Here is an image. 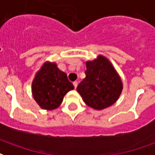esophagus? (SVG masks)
<instances>
[{
  "mask_svg": "<svg viewBox=\"0 0 155 155\" xmlns=\"http://www.w3.org/2000/svg\"><path fill=\"white\" fill-rule=\"evenodd\" d=\"M73 84H74V88L76 89V87H77V85H78V82H77V81H74V83H73Z\"/></svg>",
  "mask_w": 155,
  "mask_h": 155,
  "instance_id": "esophagus-1",
  "label": "esophagus"
}]
</instances>
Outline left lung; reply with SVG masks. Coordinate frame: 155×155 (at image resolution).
I'll return each mask as SVG.
<instances>
[{
	"instance_id": "left-lung-1",
	"label": "left lung",
	"mask_w": 155,
	"mask_h": 155,
	"mask_svg": "<svg viewBox=\"0 0 155 155\" xmlns=\"http://www.w3.org/2000/svg\"><path fill=\"white\" fill-rule=\"evenodd\" d=\"M85 74L76 89L86 105L95 110H103L115 104L123 84L107 57L98 55L94 60L86 61Z\"/></svg>"
}]
</instances>
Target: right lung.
<instances>
[{
    "label": "right lung",
    "instance_id": "obj_1",
    "mask_svg": "<svg viewBox=\"0 0 155 155\" xmlns=\"http://www.w3.org/2000/svg\"><path fill=\"white\" fill-rule=\"evenodd\" d=\"M74 85L65 72L57 67V63L46 61L35 74L32 82V94L41 108L53 110L62 103L64 96Z\"/></svg>",
    "mask_w": 155,
    "mask_h": 155
}]
</instances>
